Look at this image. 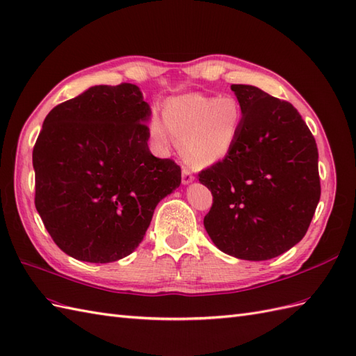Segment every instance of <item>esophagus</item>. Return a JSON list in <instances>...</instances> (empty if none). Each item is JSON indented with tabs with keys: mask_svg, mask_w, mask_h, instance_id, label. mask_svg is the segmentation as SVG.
<instances>
[{
	"mask_svg": "<svg viewBox=\"0 0 356 356\" xmlns=\"http://www.w3.org/2000/svg\"><path fill=\"white\" fill-rule=\"evenodd\" d=\"M194 179L195 177H194L193 172H191L188 168H184V171H181V184L189 185V184H193Z\"/></svg>",
	"mask_w": 356,
	"mask_h": 356,
	"instance_id": "1",
	"label": "esophagus"
}]
</instances>
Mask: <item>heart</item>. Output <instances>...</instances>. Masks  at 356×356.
Masks as SVG:
<instances>
[{
  "label": "heart",
  "instance_id": "b5f03b06",
  "mask_svg": "<svg viewBox=\"0 0 356 356\" xmlns=\"http://www.w3.org/2000/svg\"><path fill=\"white\" fill-rule=\"evenodd\" d=\"M243 106L234 96L191 93L167 100L161 117L149 120L152 140L161 150L180 143V154L193 168H207L224 161L243 124Z\"/></svg>",
  "mask_w": 356,
  "mask_h": 356
}]
</instances>
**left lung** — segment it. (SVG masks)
Listing matches in <instances>:
<instances>
[{"label": "left lung", "instance_id": "obj_1", "mask_svg": "<svg viewBox=\"0 0 356 356\" xmlns=\"http://www.w3.org/2000/svg\"><path fill=\"white\" fill-rule=\"evenodd\" d=\"M232 90L243 124L229 156L198 175L213 195L204 229L229 256L269 260L302 239L313 220L321 200L317 145L291 104L254 86Z\"/></svg>", "mask_w": 356, "mask_h": 356}]
</instances>
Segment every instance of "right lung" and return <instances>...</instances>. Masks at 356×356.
Returning <instances> with one entry per match:
<instances>
[{
    "label": "right lung",
    "mask_w": 356,
    "mask_h": 356,
    "mask_svg": "<svg viewBox=\"0 0 356 356\" xmlns=\"http://www.w3.org/2000/svg\"><path fill=\"white\" fill-rule=\"evenodd\" d=\"M150 106L134 84L95 86L51 109L33 149L35 209L57 247L81 261L129 256L180 167L149 150Z\"/></svg>",
    "instance_id": "obj_1"
}]
</instances>
